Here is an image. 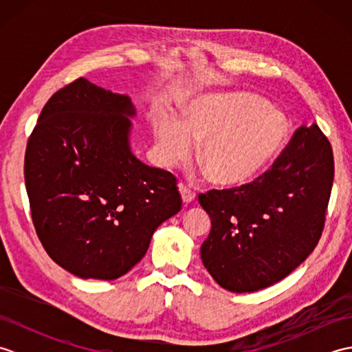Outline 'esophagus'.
Returning a JSON list of instances; mask_svg holds the SVG:
<instances>
[{"label":"esophagus","instance_id":"esophagus-1","mask_svg":"<svg viewBox=\"0 0 352 352\" xmlns=\"http://www.w3.org/2000/svg\"><path fill=\"white\" fill-rule=\"evenodd\" d=\"M180 193H182V198H183L186 204H189V203H192L193 199H195V192L190 190L189 186L180 184Z\"/></svg>","mask_w":352,"mask_h":352}]
</instances>
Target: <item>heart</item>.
Here are the masks:
<instances>
[{
    "label": "heart",
    "instance_id": "1",
    "mask_svg": "<svg viewBox=\"0 0 352 352\" xmlns=\"http://www.w3.org/2000/svg\"><path fill=\"white\" fill-rule=\"evenodd\" d=\"M162 154L168 163L184 160L192 139L204 142L199 163L212 180L223 186L254 182L272 166L289 136L281 111L251 94H216L190 106L186 122L155 125Z\"/></svg>",
    "mask_w": 352,
    "mask_h": 352
}]
</instances>
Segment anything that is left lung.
Listing matches in <instances>:
<instances>
[{"label": "left lung", "mask_w": 352, "mask_h": 352, "mask_svg": "<svg viewBox=\"0 0 352 352\" xmlns=\"http://www.w3.org/2000/svg\"><path fill=\"white\" fill-rule=\"evenodd\" d=\"M333 178L331 144L313 124L298 129L254 182L199 193L212 219L201 258L214 281L242 294L295 271L322 236Z\"/></svg>", "instance_id": "left-lung-1"}]
</instances>
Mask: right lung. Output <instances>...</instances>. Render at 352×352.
I'll use <instances>...</instances> for the list:
<instances>
[{
  "label": "right lung",
  "mask_w": 352,
  "mask_h": 352,
  "mask_svg": "<svg viewBox=\"0 0 352 352\" xmlns=\"http://www.w3.org/2000/svg\"><path fill=\"white\" fill-rule=\"evenodd\" d=\"M130 98L80 77L51 96L30 134L25 188L48 256L80 278L115 280L180 212L177 177L138 160Z\"/></svg>",
  "instance_id": "right-lung-1"
}]
</instances>
